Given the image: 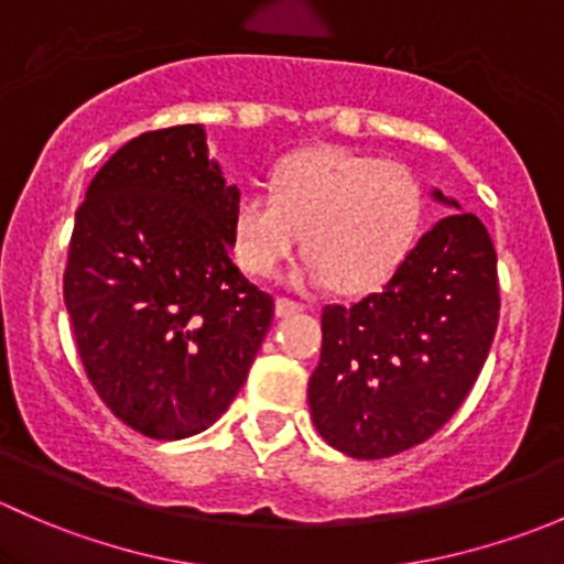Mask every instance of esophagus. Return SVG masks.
Instances as JSON below:
<instances>
[{
	"mask_svg": "<svg viewBox=\"0 0 564 564\" xmlns=\"http://www.w3.org/2000/svg\"><path fill=\"white\" fill-rule=\"evenodd\" d=\"M305 305L303 303H297V300H292V297H278L275 300V311H278V316H292V314H300V311H303Z\"/></svg>",
	"mask_w": 564,
	"mask_h": 564,
	"instance_id": "obj_1",
	"label": "esophagus"
}]
</instances>
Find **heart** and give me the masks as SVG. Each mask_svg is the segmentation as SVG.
I'll return each instance as SVG.
<instances>
[{
  "label": "heart",
  "instance_id": "obj_1",
  "mask_svg": "<svg viewBox=\"0 0 564 564\" xmlns=\"http://www.w3.org/2000/svg\"><path fill=\"white\" fill-rule=\"evenodd\" d=\"M423 191L401 163L346 150H308L275 169L270 196L246 191L229 215L235 259L272 278L297 253L305 231V275L346 292L379 286L414 246Z\"/></svg>",
  "mask_w": 564,
  "mask_h": 564
}]
</instances>
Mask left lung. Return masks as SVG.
Masks as SVG:
<instances>
[{
  "label": "left lung",
  "instance_id": "8db88e82",
  "mask_svg": "<svg viewBox=\"0 0 564 564\" xmlns=\"http://www.w3.org/2000/svg\"><path fill=\"white\" fill-rule=\"evenodd\" d=\"M436 202L458 207L434 191ZM499 322L497 250L480 218L425 231L379 292L324 305L311 417L335 451L388 458L434 436L477 382Z\"/></svg>",
  "mask_w": 564,
  "mask_h": 564
}]
</instances>
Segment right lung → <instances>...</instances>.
Returning a JSON list of instances; mask_svg holds the SVG:
<instances>
[{"instance_id": "add662e5", "label": "right lung", "mask_w": 564, "mask_h": 564, "mask_svg": "<svg viewBox=\"0 0 564 564\" xmlns=\"http://www.w3.org/2000/svg\"><path fill=\"white\" fill-rule=\"evenodd\" d=\"M226 185L202 124L113 152L76 209L65 305L104 403L150 440L209 429L246 384L275 303L231 261Z\"/></svg>"}]
</instances>
